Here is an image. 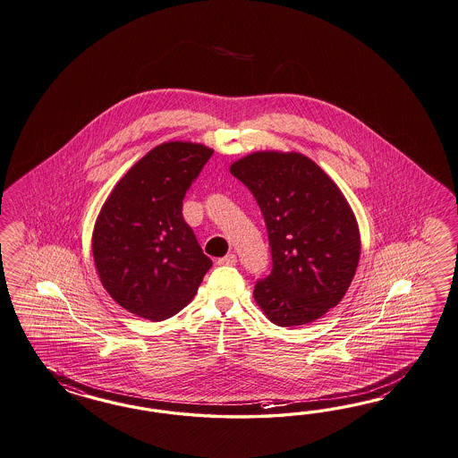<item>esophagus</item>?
<instances>
[{"label":"esophagus","instance_id":"1","mask_svg":"<svg viewBox=\"0 0 458 458\" xmlns=\"http://www.w3.org/2000/svg\"><path fill=\"white\" fill-rule=\"evenodd\" d=\"M216 263H218V265H225V267H232V265H235L236 263V257L233 253H228V255H225L222 259H218Z\"/></svg>","mask_w":458,"mask_h":458}]
</instances>
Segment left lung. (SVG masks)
<instances>
[{"instance_id": "obj_1", "label": "left lung", "mask_w": 458, "mask_h": 458, "mask_svg": "<svg viewBox=\"0 0 458 458\" xmlns=\"http://www.w3.org/2000/svg\"><path fill=\"white\" fill-rule=\"evenodd\" d=\"M260 207L272 272L253 297L270 322H315L344 298L360 259L359 225L330 176L300 153L259 151L230 168Z\"/></svg>"}]
</instances>
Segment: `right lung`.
<instances>
[{"label":"right lung","instance_id":"obj_1","mask_svg":"<svg viewBox=\"0 0 458 458\" xmlns=\"http://www.w3.org/2000/svg\"><path fill=\"white\" fill-rule=\"evenodd\" d=\"M211 155L197 143H163L130 168L99 211L93 232L99 280L138 317H174L211 268L182 213L186 191Z\"/></svg>","mask_w":458,"mask_h":458}]
</instances>
